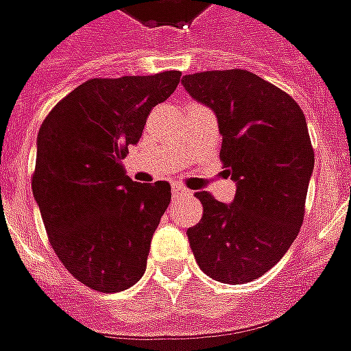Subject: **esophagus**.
I'll return each mask as SVG.
<instances>
[{
  "label": "esophagus",
  "mask_w": 351,
  "mask_h": 351,
  "mask_svg": "<svg viewBox=\"0 0 351 351\" xmlns=\"http://www.w3.org/2000/svg\"><path fill=\"white\" fill-rule=\"evenodd\" d=\"M190 195V190H186L182 186H173V199H182V197H188Z\"/></svg>",
  "instance_id": "esophagus-1"
}]
</instances>
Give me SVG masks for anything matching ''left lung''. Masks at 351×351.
<instances>
[{"label": "left lung", "instance_id": "left-lung-1", "mask_svg": "<svg viewBox=\"0 0 351 351\" xmlns=\"http://www.w3.org/2000/svg\"><path fill=\"white\" fill-rule=\"evenodd\" d=\"M186 92L214 110L220 160L237 182L231 205L195 195L203 218L188 229L199 269L223 284L263 276L284 258L304 218L314 148L297 101L244 69L182 79Z\"/></svg>", "mask_w": 351, "mask_h": 351}]
</instances>
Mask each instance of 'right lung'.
Returning a JSON list of instances; mask_svg holds the SVG:
<instances>
[{
	"mask_svg": "<svg viewBox=\"0 0 351 351\" xmlns=\"http://www.w3.org/2000/svg\"><path fill=\"white\" fill-rule=\"evenodd\" d=\"M180 71L90 79L52 108L37 135L32 190L52 250L73 278L101 293L123 291L146 271L171 186L137 184L122 160Z\"/></svg>",
	"mask_w": 351,
	"mask_h": 351,
	"instance_id": "1",
	"label": "right lung"
}]
</instances>
